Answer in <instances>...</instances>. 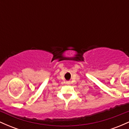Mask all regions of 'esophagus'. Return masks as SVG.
Wrapping results in <instances>:
<instances>
[{"label": "esophagus", "instance_id": "34e87169", "mask_svg": "<svg viewBox=\"0 0 129 129\" xmlns=\"http://www.w3.org/2000/svg\"><path fill=\"white\" fill-rule=\"evenodd\" d=\"M66 84L67 85H70V81H67Z\"/></svg>", "mask_w": 129, "mask_h": 129}]
</instances>
